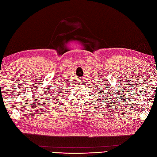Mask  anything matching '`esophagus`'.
<instances>
[{
  "mask_svg": "<svg viewBox=\"0 0 157 157\" xmlns=\"http://www.w3.org/2000/svg\"><path fill=\"white\" fill-rule=\"evenodd\" d=\"M79 81H81V82H82V84H84V83H82L83 82H82V80H79Z\"/></svg>",
  "mask_w": 157,
  "mask_h": 157,
  "instance_id": "1",
  "label": "esophagus"
}]
</instances>
